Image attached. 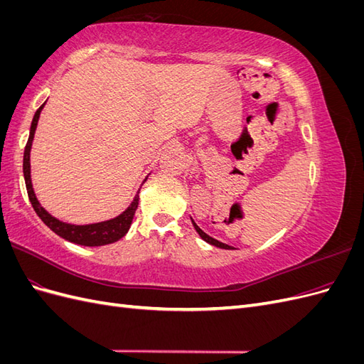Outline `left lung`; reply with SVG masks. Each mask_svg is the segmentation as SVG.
Here are the masks:
<instances>
[{"label":"left lung","instance_id":"left-lung-1","mask_svg":"<svg viewBox=\"0 0 364 364\" xmlns=\"http://www.w3.org/2000/svg\"><path fill=\"white\" fill-rule=\"evenodd\" d=\"M193 226H194V229L197 230V234H199L205 241H206V243H209V245H213V246H215V247H220V249H234L232 246H229V245H225V243H222V241H218V240H215V238H213V237H209L208 234H205L203 232V230L199 228V226H197L196 223H194V220H193Z\"/></svg>","mask_w":364,"mask_h":364}]
</instances>
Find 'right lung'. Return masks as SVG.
<instances>
[{"instance_id":"1","label":"right lung","mask_w":364,"mask_h":364,"mask_svg":"<svg viewBox=\"0 0 364 364\" xmlns=\"http://www.w3.org/2000/svg\"><path fill=\"white\" fill-rule=\"evenodd\" d=\"M43 103L33 117L31 121V127H30V135H28V141L27 146L24 150V164H23V170H24V179H26V186H27V193H28V199L31 202L33 209H35L36 214L41 217V220L46 223L54 234H58L59 237L71 241V243L80 245V246H105V245H111L118 241L119 238H123L127 230L132 225V220H134L135 211L138 208V202H139V191L136 193L134 202H132L126 211L121 213L119 215L111 218V220H105V222H98V223H91V225H71V223H65L60 222L59 218L53 217L46 208H43L38 197L33 191V185H31V171H30V150H31V144H33V138H35V132H36V126L39 121V115L42 112ZM147 181V178L144 179V182ZM142 182V183H144Z\"/></svg>"}]
</instances>
